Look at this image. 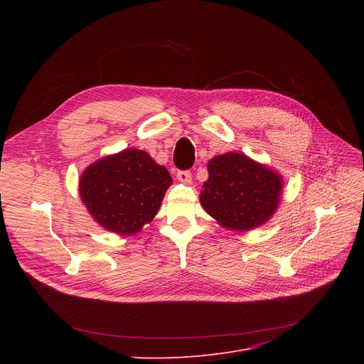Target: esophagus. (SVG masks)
Returning <instances> with one entry per match:
<instances>
[{
  "instance_id": "34e87169",
  "label": "esophagus",
  "mask_w": 364,
  "mask_h": 364,
  "mask_svg": "<svg viewBox=\"0 0 364 364\" xmlns=\"http://www.w3.org/2000/svg\"><path fill=\"white\" fill-rule=\"evenodd\" d=\"M177 178H178L181 183H186V184H188L190 181H192V172H190L188 169H184V171H178V172H177Z\"/></svg>"
}]
</instances>
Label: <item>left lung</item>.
I'll return each instance as SVG.
<instances>
[{
	"label": "left lung",
	"instance_id": "obj_1",
	"mask_svg": "<svg viewBox=\"0 0 364 364\" xmlns=\"http://www.w3.org/2000/svg\"><path fill=\"white\" fill-rule=\"evenodd\" d=\"M200 203L221 225L246 232L264 224L277 209L282 178L240 153H224L208 164Z\"/></svg>",
	"mask_w": 364,
	"mask_h": 364
}]
</instances>
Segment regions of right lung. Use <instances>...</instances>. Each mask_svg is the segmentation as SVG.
Instances as JSON below:
<instances>
[{
    "label": "right lung",
    "instance_id": "obj_1",
    "mask_svg": "<svg viewBox=\"0 0 364 364\" xmlns=\"http://www.w3.org/2000/svg\"><path fill=\"white\" fill-rule=\"evenodd\" d=\"M172 178L146 151L127 149L90 165L80 180L88 213L106 230L134 235L159 211Z\"/></svg>",
    "mask_w": 364,
    "mask_h": 364
}]
</instances>
